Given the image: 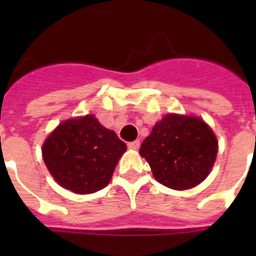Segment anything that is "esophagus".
I'll return each instance as SVG.
<instances>
[{
  "instance_id": "obj_1",
  "label": "esophagus",
  "mask_w": 256,
  "mask_h": 256,
  "mask_svg": "<svg viewBox=\"0 0 256 256\" xmlns=\"http://www.w3.org/2000/svg\"><path fill=\"white\" fill-rule=\"evenodd\" d=\"M140 140H134V142H130V144H128V148H132V150H138L140 148Z\"/></svg>"
}]
</instances>
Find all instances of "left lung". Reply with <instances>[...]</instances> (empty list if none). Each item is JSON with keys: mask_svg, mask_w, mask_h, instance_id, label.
<instances>
[{"mask_svg": "<svg viewBox=\"0 0 256 256\" xmlns=\"http://www.w3.org/2000/svg\"><path fill=\"white\" fill-rule=\"evenodd\" d=\"M140 154L158 182L174 190H187L210 174L218 140L198 116L168 114L140 144Z\"/></svg>", "mask_w": 256, "mask_h": 256, "instance_id": "left-lung-1", "label": "left lung"}]
</instances>
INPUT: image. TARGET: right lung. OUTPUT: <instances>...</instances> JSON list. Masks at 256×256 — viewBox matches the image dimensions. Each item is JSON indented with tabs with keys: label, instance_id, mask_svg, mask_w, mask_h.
<instances>
[{
	"label": "right lung",
	"instance_id": "add662e5",
	"mask_svg": "<svg viewBox=\"0 0 256 256\" xmlns=\"http://www.w3.org/2000/svg\"><path fill=\"white\" fill-rule=\"evenodd\" d=\"M124 152V142L90 114L60 124L42 146L50 174L76 194H92L108 186Z\"/></svg>",
	"mask_w": 256,
	"mask_h": 256
}]
</instances>
